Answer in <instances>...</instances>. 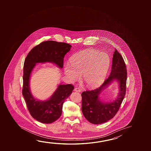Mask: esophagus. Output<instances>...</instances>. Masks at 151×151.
Wrapping results in <instances>:
<instances>
[{
  "label": "esophagus",
  "mask_w": 151,
  "mask_h": 151,
  "mask_svg": "<svg viewBox=\"0 0 151 151\" xmlns=\"http://www.w3.org/2000/svg\"><path fill=\"white\" fill-rule=\"evenodd\" d=\"M75 91H78V92H81V89L79 88H78V87H76V88H75L74 89Z\"/></svg>",
  "instance_id": "1"
}]
</instances>
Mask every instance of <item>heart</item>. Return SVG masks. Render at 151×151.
<instances>
[{
	"mask_svg": "<svg viewBox=\"0 0 151 151\" xmlns=\"http://www.w3.org/2000/svg\"><path fill=\"white\" fill-rule=\"evenodd\" d=\"M70 63L71 65H65L64 68L68 79L75 82L83 74L84 83L88 87H94L105 79L110 64V58L105 52L87 49L73 55Z\"/></svg>",
	"mask_w": 151,
	"mask_h": 151,
	"instance_id": "heart-1",
	"label": "heart"
}]
</instances>
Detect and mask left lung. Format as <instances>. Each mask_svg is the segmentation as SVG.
I'll list each match as a JSON object with an SVG mask.
<instances>
[{
	"label": "left lung",
	"mask_w": 151,
	"mask_h": 151,
	"mask_svg": "<svg viewBox=\"0 0 151 151\" xmlns=\"http://www.w3.org/2000/svg\"><path fill=\"white\" fill-rule=\"evenodd\" d=\"M112 60L111 72L103 84L96 89L83 91L82 93L83 114L88 121L94 124L105 123L113 119L119 111L126 94V65L121 55L116 49H115ZM115 79L119 83L118 97L111 102H102L99 99V94Z\"/></svg>",
	"instance_id": "left-lung-1"
}]
</instances>
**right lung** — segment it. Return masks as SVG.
I'll return each instance as SVG.
<instances>
[{
    "label": "right lung",
    "instance_id": "add662e5",
    "mask_svg": "<svg viewBox=\"0 0 151 151\" xmlns=\"http://www.w3.org/2000/svg\"><path fill=\"white\" fill-rule=\"evenodd\" d=\"M72 46L66 42L48 40L34 47L27 55L24 65L22 95L30 114L37 121L52 123L62 115L63 105L71 94L74 87L72 84L60 85L50 99L40 101L32 96L29 87L31 73L37 63H53L62 68L64 58Z\"/></svg>",
    "mask_w": 151,
    "mask_h": 151
}]
</instances>
